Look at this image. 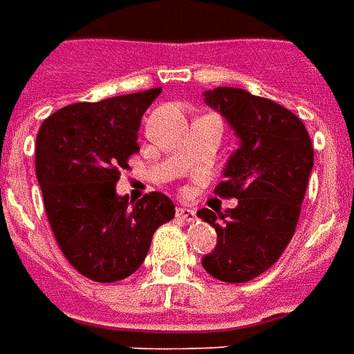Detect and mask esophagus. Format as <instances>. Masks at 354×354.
Returning <instances> with one entry per match:
<instances>
[{"instance_id":"1","label":"esophagus","mask_w":354,"mask_h":354,"mask_svg":"<svg viewBox=\"0 0 354 354\" xmlns=\"http://www.w3.org/2000/svg\"><path fill=\"white\" fill-rule=\"evenodd\" d=\"M177 219H181V221H194L196 219V212L194 209H190V207H185V205H181V207H177Z\"/></svg>"}]
</instances>
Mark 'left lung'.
Segmentation results:
<instances>
[{
  "instance_id": "obj_1",
  "label": "left lung",
  "mask_w": 354,
  "mask_h": 354,
  "mask_svg": "<svg viewBox=\"0 0 354 354\" xmlns=\"http://www.w3.org/2000/svg\"><path fill=\"white\" fill-rule=\"evenodd\" d=\"M204 97L232 125L240 149L215 189L221 198H236V207L198 212L217 232V245L202 265L221 282L242 284L270 269L290 244L315 152L301 120L282 104L236 87H217Z\"/></svg>"
}]
</instances>
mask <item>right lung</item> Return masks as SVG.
Here are the masks:
<instances>
[{"label":"right lung","mask_w":354,"mask_h":354,"mask_svg":"<svg viewBox=\"0 0 354 354\" xmlns=\"http://www.w3.org/2000/svg\"><path fill=\"white\" fill-rule=\"evenodd\" d=\"M162 93L76 102L45 120L36 141V175L55 240L74 269L95 282H118L141 267L152 234L171 221L162 192L137 202L118 196L120 171L139 152L141 118Z\"/></svg>","instance_id":"1"}]
</instances>
